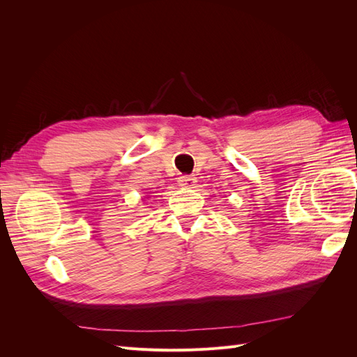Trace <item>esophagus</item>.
Segmentation results:
<instances>
[{
    "label": "esophagus",
    "mask_w": 357,
    "mask_h": 357,
    "mask_svg": "<svg viewBox=\"0 0 357 357\" xmlns=\"http://www.w3.org/2000/svg\"><path fill=\"white\" fill-rule=\"evenodd\" d=\"M178 185H180L181 188H188V189L195 188V185H197V177H193V176H181V177L178 178Z\"/></svg>",
    "instance_id": "obj_1"
}]
</instances>
